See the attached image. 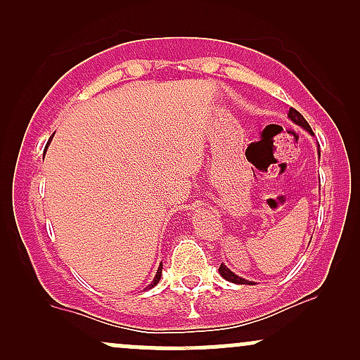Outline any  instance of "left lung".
I'll return each mask as SVG.
<instances>
[{"mask_svg": "<svg viewBox=\"0 0 360 360\" xmlns=\"http://www.w3.org/2000/svg\"><path fill=\"white\" fill-rule=\"evenodd\" d=\"M289 118H291L292 122L296 123V125H300V127L307 128L308 131H311V127H309V123L307 122V120L303 118V115H301L298 110H295V108L289 110ZM311 134H313V131H311ZM220 274H221V278H225L226 281H230V283H235V284H252L250 281L238 278L237 274H233V272L230 271L229 267H226V266H223V264L220 266Z\"/></svg>", "mask_w": 360, "mask_h": 360, "instance_id": "1", "label": "left lung"}]
</instances>
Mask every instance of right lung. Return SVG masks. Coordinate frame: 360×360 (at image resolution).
<instances>
[{"label":"right lung","mask_w":360,"mask_h":360,"mask_svg":"<svg viewBox=\"0 0 360 360\" xmlns=\"http://www.w3.org/2000/svg\"><path fill=\"white\" fill-rule=\"evenodd\" d=\"M160 272H162V264H160V267H159V271H157V274H155V278H154V281H152V284H148V289L150 288H154L157 283H159V279H160Z\"/></svg>","instance_id":"right-lung-1"}]
</instances>
